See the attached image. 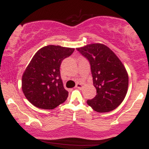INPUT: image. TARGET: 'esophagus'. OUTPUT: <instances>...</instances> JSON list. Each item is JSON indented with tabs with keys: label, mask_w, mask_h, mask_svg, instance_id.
<instances>
[{
	"label": "esophagus",
	"mask_w": 149,
	"mask_h": 149,
	"mask_svg": "<svg viewBox=\"0 0 149 149\" xmlns=\"http://www.w3.org/2000/svg\"><path fill=\"white\" fill-rule=\"evenodd\" d=\"M76 88H78V89H81L82 88H83V85L80 84V83H77V84L76 85Z\"/></svg>",
	"instance_id": "1"
}]
</instances>
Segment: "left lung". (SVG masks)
Masks as SVG:
<instances>
[{
	"mask_svg": "<svg viewBox=\"0 0 149 149\" xmlns=\"http://www.w3.org/2000/svg\"><path fill=\"white\" fill-rule=\"evenodd\" d=\"M88 59L97 95L87 103L97 112L111 111L123 102L128 89L124 65L107 45L92 43L76 48Z\"/></svg>",
	"mask_w": 149,
	"mask_h": 149,
	"instance_id": "obj_1",
	"label": "left lung"
}]
</instances>
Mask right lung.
Returning a JSON list of instances; mask_svg holds the SVG:
<instances>
[{"label": "right lung", "instance_id": "add662e5", "mask_svg": "<svg viewBox=\"0 0 149 149\" xmlns=\"http://www.w3.org/2000/svg\"><path fill=\"white\" fill-rule=\"evenodd\" d=\"M73 51L74 48L50 45L34 54L22 80L24 95L33 105L53 109L66 100L69 92L64 88L59 68Z\"/></svg>", "mask_w": 149, "mask_h": 149}]
</instances>
